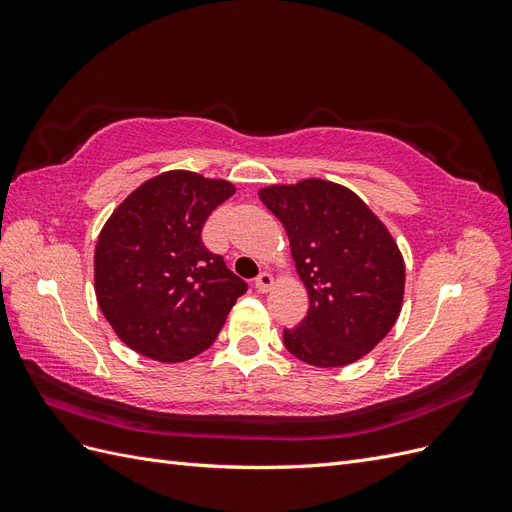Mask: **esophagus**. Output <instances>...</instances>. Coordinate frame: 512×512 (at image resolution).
I'll use <instances>...</instances> for the list:
<instances>
[{"mask_svg":"<svg viewBox=\"0 0 512 512\" xmlns=\"http://www.w3.org/2000/svg\"><path fill=\"white\" fill-rule=\"evenodd\" d=\"M271 286H273V275L267 271H262L254 280V288L258 292H267V290H271Z\"/></svg>","mask_w":512,"mask_h":512,"instance_id":"esophagus-1","label":"esophagus"}]
</instances>
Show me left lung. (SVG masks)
<instances>
[{"label": "left lung", "instance_id": "1", "mask_svg": "<svg viewBox=\"0 0 512 512\" xmlns=\"http://www.w3.org/2000/svg\"><path fill=\"white\" fill-rule=\"evenodd\" d=\"M258 196L286 228L309 294L307 316L284 329V346L314 367L359 361L393 329L404 303L406 267L391 232L333 181L269 185Z\"/></svg>", "mask_w": 512, "mask_h": 512}]
</instances>
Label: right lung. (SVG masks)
I'll use <instances>...</instances> for the list:
<instances>
[{
    "mask_svg": "<svg viewBox=\"0 0 512 512\" xmlns=\"http://www.w3.org/2000/svg\"><path fill=\"white\" fill-rule=\"evenodd\" d=\"M235 194L224 179L168 170L106 220L94 256L96 297L123 344L162 363L205 352L247 290L200 232Z\"/></svg>",
    "mask_w": 512,
    "mask_h": 512,
    "instance_id": "add662e5",
    "label": "right lung"
}]
</instances>
